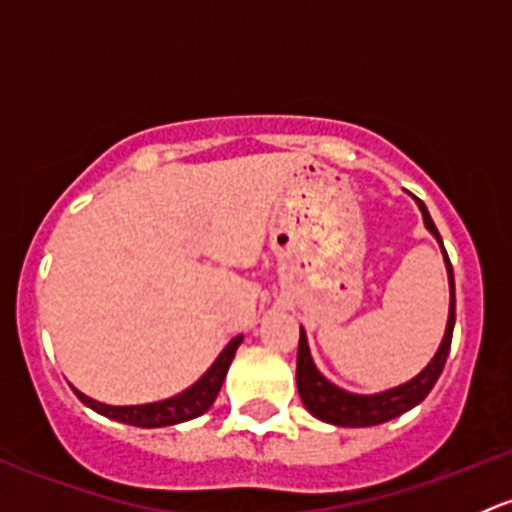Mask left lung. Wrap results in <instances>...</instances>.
Instances as JSON below:
<instances>
[{
	"label": "left lung",
	"mask_w": 512,
	"mask_h": 512,
	"mask_svg": "<svg viewBox=\"0 0 512 512\" xmlns=\"http://www.w3.org/2000/svg\"><path fill=\"white\" fill-rule=\"evenodd\" d=\"M418 210L423 215V225L426 230L436 237V242L441 245L443 262H446L448 272V289H451V302H448V322H446V334L441 339V347L436 349L433 359L423 366L421 374H416L414 379L406 381V384L394 386V389L379 391V394H352V391L339 389L337 384L327 379L322 371L314 364L312 354H309L307 334L304 329H299V349H297V389L299 399H302L304 409L309 411L314 418L324 423H334V426L344 428H364V426H379V423L391 421V418L406 414L414 406L421 404L428 396V391L433 389V384L441 376L443 366H446L448 352H451V337H453V324H456V285H453V267L448 260L446 250H443V240L438 235L436 225H433L431 215H428L426 205L421 200H416Z\"/></svg>",
	"instance_id": "1"
}]
</instances>
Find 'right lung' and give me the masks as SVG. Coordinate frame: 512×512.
I'll return each mask as SVG.
<instances>
[{
  "instance_id": "right-lung-1",
  "label": "right lung",
  "mask_w": 512,
  "mask_h": 512,
  "mask_svg": "<svg viewBox=\"0 0 512 512\" xmlns=\"http://www.w3.org/2000/svg\"><path fill=\"white\" fill-rule=\"evenodd\" d=\"M242 344V337H235L227 342V347L220 352L218 359L213 361L208 371L195 381L193 386H188L180 394L170 396V399L153 401V404H136V406H108L101 401L91 399V396L81 394L79 389H74V394L79 396L81 404H86L89 409H94L96 414L113 418V421L128 423V426L138 428H163V426H175V423L190 421V418L203 416L210 406L215 404L220 394V386H223L227 369H230L232 359H235L237 347Z\"/></svg>"
}]
</instances>
